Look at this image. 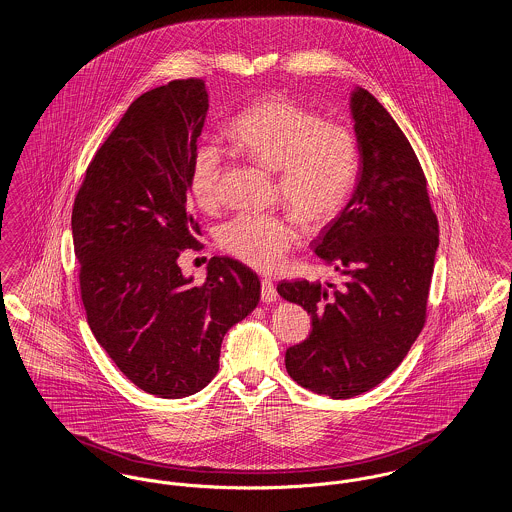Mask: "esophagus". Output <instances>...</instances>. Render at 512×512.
Masks as SVG:
<instances>
[{"instance_id":"34e87169","label":"esophagus","mask_w":512,"mask_h":512,"mask_svg":"<svg viewBox=\"0 0 512 512\" xmlns=\"http://www.w3.org/2000/svg\"><path fill=\"white\" fill-rule=\"evenodd\" d=\"M261 299H263L265 303H272V301H276V299H278L276 286L272 284V280H270V278H263V280H261Z\"/></svg>"}]
</instances>
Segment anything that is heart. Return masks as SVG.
Instances as JSON below:
<instances>
[{"label":"heart","mask_w":512,"mask_h":512,"mask_svg":"<svg viewBox=\"0 0 512 512\" xmlns=\"http://www.w3.org/2000/svg\"><path fill=\"white\" fill-rule=\"evenodd\" d=\"M226 138L247 157L276 172L284 203L307 228L330 224L355 190L359 149L353 132L284 94L249 103L226 124ZM220 151L197 147L188 192L201 209L217 205ZM295 226L284 215L244 213L219 230V245L257 270H276L295 244Z\"/></svg>","instance_id":"obj_1"}]
</instances>
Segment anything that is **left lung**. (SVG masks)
<instances>
[{
	"instance_id": "1",
	"label": "left lung",
	"mask_w": 512,
	"mask_h": 512,
	"mask_svg": "<svg viewBox=\"0 0 512 512\" xmlns=\"http://www.w3.org/2000/svg\"><path fill=\"white\" fill-rule=\"evenodd\" d=\"M351 111L359 144L353 197L313 242L340 286L284 280L278 293L311 315L309 338L286 351L293 380L332 399L376 388L426 322L439 245L426 176L403 130L370 92Z\"/></svg>"
}]
</instances>
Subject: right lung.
<instances>
[{
  "mask_svg": "<svg viewBox=\"0 0 512 512\" xmlns=\"http://www.w3.org/2000/svg\"><path fill=\"white\" fill-rule=\"evenodd\" d=\"M209 96L201 78L136 99L86 169L73 207L74 255L88 324L122 374L155 397L203 390L224 334L259 303L257 274L213 257L203 284L178 267L199 249L188 171Z\"/></svg>",
  "mask_w": 512,
  "mask_h": 512,
  "instance_id": "add662e5",
  "label": "right lung"
}]
</instances>
